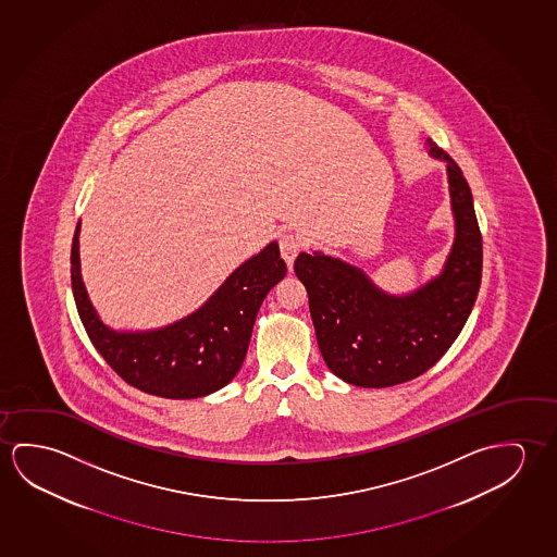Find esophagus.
<instances>
[{
    "label": "esophagus",
    "mask_w": 557,
    "mask_h": 557,
    "mask_svg": "<svg viewBox=\"0 0 557 557\" xmlns=\"http://www.w3.org/2000/svg\"><path fill=\"white\" fill-rule=\"evenodd\" d=\"M300 249L301 242L296 234L288 232V234H283V236H281V256L284 257V261L288 263V267H292L294 259H296V256L300 253Z\"/></svg>",
    "instance_id": "esophagus-1"
}]
</instances>
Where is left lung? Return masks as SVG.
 Here are the masks:
<instances>
[{
	"instance_id": "obj_1",
	"label": "left lung",
	"mask_w": 557,
	"mask_h": 557,
	"mask_svg": "<svg viewBox=\"0 0 557 557\" xmlns=\"http://www.w3.org/2000/svg\"><path fill=\"white\" fill-rule=\"evenodd\" d=\"M430 157L447 166L455 239L442 273L408 294H388L360 267L321 251L300 253L319 350L336 377L381 388L414 380L449 350L474 308L482 281V234L459 164L432 139Z\"/></svg>"
}]
</instances>
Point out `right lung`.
Masks as SVG:
<instances>
[{
    "mask_svg": "<svg viewBox=\"0 0 557 557\" xmlns=\"http://www.w3.org/2000/svg\"><path fill=\"white\" fill-rule=\"evenodd\" d=\"M79 232L81 222L71 246L73 298L92 345L125 383L157 397L199 398L236 377L257 311L286 274L276 242L242 263L187 318L150 331H115L100 319L83 283Z\"/></svg>",
    "mask_w": 557,
    "mask_h": 557,
    "instance_id": "obj_1",
    "label": "right lung"
}]
</instances>
